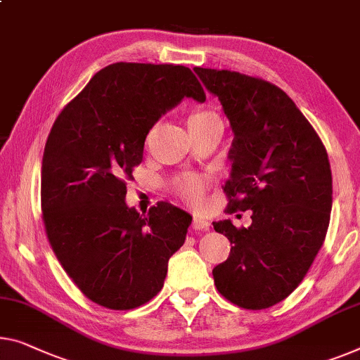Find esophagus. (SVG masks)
<instances>
[{"label": "esophagus", "mask_w": 360, "mask_h": 360, "mask_svg": "<svg viewBox=\"0 0 360 360\" xmlns=\"http://www.w3.org/2000/svg\"><path fill=\"white\" fill-rule=\"evenodd\" d=\"M192 228L197 229V231H207V229L210 228V221L205 218L195 217L194 219H192Z\"/></svg>", "instance_id": "esophagus-1"}]
</instances>
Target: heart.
Listing matches in <instances>:
<instances>
[{
  "instance_id": "b5f03b06",
  "label": "heart",
  "mask_w": 360,
  "mask_h": 360,
  "mask_svg": "<svg viewBox=\"0 0 360 360\" xmlns=\"http://www.w3.org/2000/svg\"><path fill=\"white\" fill-rule=\"evenodd\" d=\"M213 121H219V117L210 111H197L189 117V126H202ZM173 189L189 205L198 207L205 195L207 179L197 174L179 176L173 181Z\"/></svg>"
}]
</instances>
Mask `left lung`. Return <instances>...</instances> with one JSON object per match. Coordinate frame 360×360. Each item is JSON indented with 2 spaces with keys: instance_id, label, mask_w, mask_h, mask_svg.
<instances>
[{
  "instance_id": "8db88e82",
  "label": "left lung",
  "mask_w": 360,
  "mask_h": 360,
  "mask_svg": "<svg viewBox=\"0 0 360 360\" xmlns=\"http://www.w3.org/2000/svg\"><path fill=\"white\" fill-rule=\"evenodd\" d=\"M194 71L234 132L226 213L252 210L249 228L213 223L233 244L213 268L214 286L239 307L268 309L299 286L323 245L333 203L328 153L280 87L226 69Z\"/></svg>"
}]
</instances>
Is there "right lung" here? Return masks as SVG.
<instances>
[{
    "label": "right lung",
    "instance_id": "right-lung-1",
    "mask_svg": "<svg viewBox=\"0 0 360 360\" xmlns=\"http://www.w3.org/2000/svg\"><path fill=\"white\" fill-rule=\"evenodd\" d=\"M189 96L205 101L186 66L115 63L64 106L41 160V213L56 259L92 302L131 310L162 291L192 217L168 202L126 205L150 129Z\"/></svg>",
    "mask_w": 360,
    "mask_h": 360
}]
</instances>
